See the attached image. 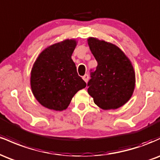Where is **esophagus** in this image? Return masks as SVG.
Masks as SVG:
<instances>
[{"label": "esophagus", "mask_w": 160, "mask_h": 160, "mask_svg": "<svg viewBox=\"0 0 160 160\" xmlns=\"http://www.w3.org/2000/svg\"><path fill=\"white\" fill-rule=\"evenodd\" d=\"M82 79H83L84 81H85L86 82H87L88 80H89V75L85 74L84 76H82Z\"/></svg>", "instance_id": "obj_1"}]
</instances>
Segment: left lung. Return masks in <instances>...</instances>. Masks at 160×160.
<instances>
[{
	"mask_svg": "<svg viewBox=\"0 0 160 160\" xmlns=\"http://www.w3.org/2000/svg\"><path fill=\"white\" fill-rule=\"evenodd\" d=\"M88 44L98 65L90 73L88 93L95 104L104 110L122 107L132 95L135 85L133 66L118 47L94 38Z\"/></svg>",
	"mask_w": 160,
	"mask_h": 160,
	"instance_id": "left-lung-1",
	"label": "left lung"
}]
</instances>
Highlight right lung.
Instances as JSON below:
<instances>
[{
  "label": "right lung",
  "instance_id": "obj_1",
  "mask_svg": "<svg viewBox=\"0 0 160 160\" xmlns=\"http://www.w3.org/2000/svg\"><path fill=\"white\" fill-rule=\"evenodd\" d=\"M76 45V40L68 39L49 46L34 62L31 87L43 107L55 111L65 110L74 95L86 86L71 58Z\"/></svg>",
  "mask_w": 160,
  "mask_h": 160
}]
</instances>
